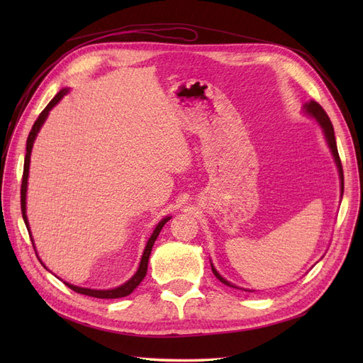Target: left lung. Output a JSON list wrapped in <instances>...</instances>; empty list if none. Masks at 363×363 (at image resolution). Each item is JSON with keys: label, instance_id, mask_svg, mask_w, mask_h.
I'll return each instance as SVG.
<instances>
[{"label": "left lung", "instance_id": "1", "mask_svg": "<svg viewBox=\"0 0 363 363\" xmlns=\"http://www.w3.org/2000/svg\"><path fill=\"white\" fill-rule=\"evenodd\" d=\"M303 113L304 115H307L309 118H312L315 123L321 127V130H323V135H324V138H325V142H327V145H328V148H330V152H332V156H333V160H335V163H336V168H337V172H339V182H340V196L344 195V171H342V164H340V159H339V152H337V147H336V139H335V130H333V125H332V121H330V118L327 116V113L324 112V108L318 104L316 101H309V103H306L304 106H303ZM211 267H212V271H213V274H215V277L221 281V283H224V284H227V286H232V288H236V289H242V288H239V286H236V284H233V283H230L228 280H225L221 274H219L218 271H216V268L213 267V263L211 262ZM244 291H247V292H252L251 289H244Z\"/></svg>", "mask_w": 363, "mask_h": 363}]
</instances>
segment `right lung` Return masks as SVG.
Masks as SVG:
<instances>
[{
    "label": "right lung",
    "instance_id": "right-lung-1",
    "mask_svg": "<svg viewBox=\"0 0 363 363\" xmlns=\"http://www.w3.org/2000/svg\"><path fill=\"white\" fill-rule=\"evenodd\" d=\"M69 92V87H63L62 91L57 92V95L52 98V100L48 103V106L43 108L42 113L39 115V118L36 119V123L33 124V128L30 131L28 135V139H27V148H26V160H24V174H23V184H21V211H23V218H24V223L27 225V230L30 233V238H31V242H33V247H35V240H33V236H31V232H30V224H28V218H27V186H28V172H30V156H31V150H33V145H35V140H36V136L39 133V130L42 128V125L45 124V121L51 112V108L56 106L62 98L67 95ZM171 219V216H164L163 219H160V223L156 225V228L152 230V233L150 236V239L147 240V245H145V250L144 252H142V257H140V262H139V268L138 271L135 272V276L131 277L130 280H127L125 283L121 284V286L118 288H113V289H91V288H80V286H75V284H71L68 281H63L65 284H67L68 288H71L72 291L79 292V294H83V295H89V296H95V298H121V296H127L130 295L131 292H133L140 281L144 280V277L147 276V268H148V259H150V255H151V250H152V245H155L156 239L160 233V230L163 228V225L167 224ZM36 248V247H35ZM42 263V262H40ZM43 265V263H42ZM47 268V267H45Z\"/></svg>",
    "mask_w": 363,
    "mask_h": 363
}]
</instances>
